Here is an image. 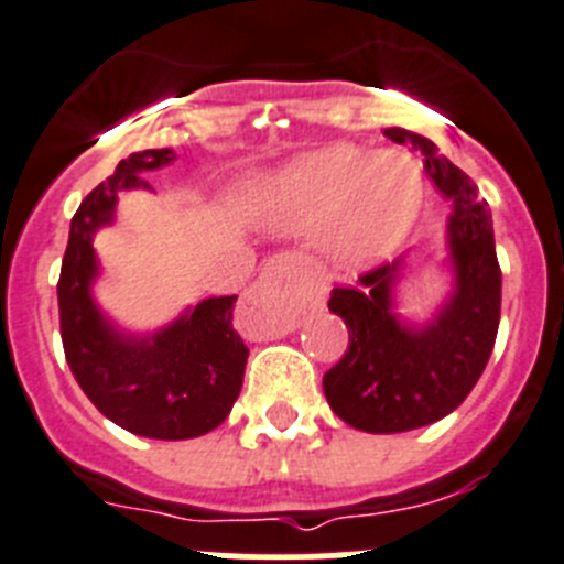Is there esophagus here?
I'll list each match as a JSON object with an SVG mask.
<instances>
[{
	"instance_id": "34e87169",
	"label": "esophagus",
	"mask_w": 564,
	"mask_h": 564,
	"mask_svg": "<svg viewBox=\"0 0 564 564\" xmlns=\"http://www.w3.org/2000/svg\"><path fill=\"white\" fill-rule=\"evenodd\" d=\"M247 303H249V310L258 312V315H269V275L261 278V283L252 289L247 295Z\"/></svg>"
}]
</instances>
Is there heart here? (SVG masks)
<instances>
[{
	"mask_svg": "<svg viewBox=\"0 0 564 564\" xmlns=\"http://www.w3.org/2000/svg\"><path fill=\"white\" fill-rule=\"evenodd\" d=\"M275 198L289 227L321 232L337 267H366L403 241L420 213L423 181L398 150L335 144L286 166Z\"/></svg>",
	"mask_w": 564,
	"mask_h": 564,
	"instance_id": "obj_1",
	"label": "heart"
}]
</instances>
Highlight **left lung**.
Returning a JSON list of instances; mask_svg holds the SVG:
<instances>
[{"instance_id":"1","label":"left lung","mask_w":564,"mask_h":564,"mask_svg":"<svg viewBox=\"0 0 564 564\" xmlns=\"http://www.w3.org/2000/svg\"><path fill=\"white\" fill-rule=\"evenodd\" d=\"M391 141L423 150L425 173L454 204L448 247L457 292L429 329H403L391 315V286L400 261L380 263L351 286L332 289L329 310L349 329V349L323 375V391L343 423L369 434H398L437 423L477 386L494 351L502 303V272L494 249L491 213L477 184L437 155V147L400 127Z\"/></svg>"}]
</instances>
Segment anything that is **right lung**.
Here are the masks:
<instances>
[{
  "mask_svg": "<svg viewBox=\"0 0 564 564\" xmlns=\"http://www.w3.org/2000/svg\"><path fill=\"white\" fill-rule=\"evenodd\" d=\"M173 161V150H141L93 189L70 221L58 275V329L67 366L90 403L139 437L189 440L221 425L243 386L249 349L232 329L235 295L209 297L155 337L112 329L90 297L93 235L112 221L124 189L150 187L144 170Z\"/></svg>",
  "mask_w": 564,
  "mask_h": 564,
  "instance_id": "right-lung-1",
  "label": "right lung"
}]
</instances>
